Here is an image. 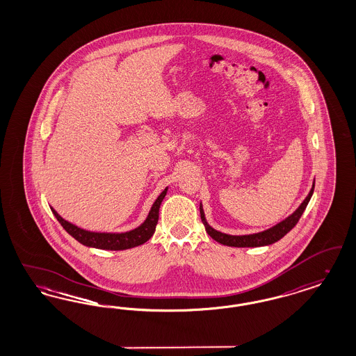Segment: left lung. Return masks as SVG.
I'll return each instance as SVG.
<instances>
[{"label": "left lung", "instance_id": "obj_1", "mask_svg": "<svg viewBox=\"0 0 356 356\" xmlns=\"http://www.w3.org/2000/svg\"><path fill=\"white\" fill-rule=\"evenodd\" d=\"M314 188H315V181L312 184V188H311L308 196L305 197V202L300 204L299 208L292 215H289L287 219L280 221L279 224L273 225L270 229H266V231L257 232V234H252V235L236 236V235H227V234H222V232L213 229L205 220V215H204L202 204H200V216H202V221H203L207 234L222 245H228V247H263V245H270V244L276 243L277 240H280L284 235H287L288 232L298 224V221L302 218V215L305 212V207L308 205L309 200H311V196L314 193Z\"/></svg>", "mask_w": 356, "mask_h": 356}]
</instances>
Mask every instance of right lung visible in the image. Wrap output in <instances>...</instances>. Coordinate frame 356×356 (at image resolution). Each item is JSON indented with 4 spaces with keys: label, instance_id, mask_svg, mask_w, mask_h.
<instances>
[{
    "label": "right lung",
    "instance_id": "1",
    "mask_svg": "<svg viewBox=\"0 0 356 356\" xmlns=\"http://www.w3.org/2000/svg\"><path fill=\"white\" fill-rule=\"evenodd\" d=\"M168 188H165L160 196L156 199L153 203L152 208L147 216V219L141 225H138L135 229L128 231V232H121V234H108V232H90L83 229L72 222L63 219L53 208H51L53 215L56 219L63 225V228L68 232L70 236L74 237L79 243L84 244L86 247H93L99 250H109V251H122V250H129L137 245L144 244L148 241L156 229L157 221H159V209L161 202L164 200L167 195Z\"/></svg>",
    "mask_w": 356,
    "mask_h": 356
}]
</instances>
